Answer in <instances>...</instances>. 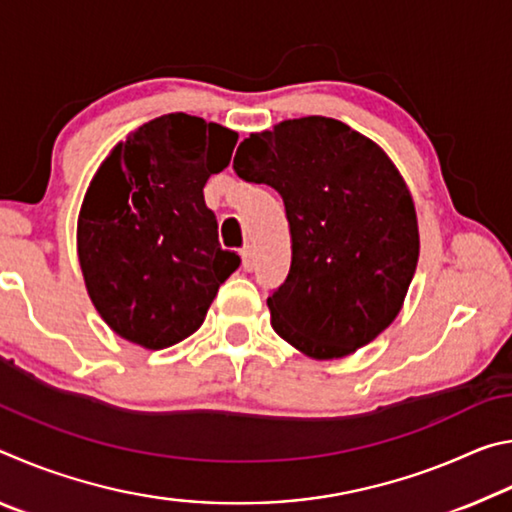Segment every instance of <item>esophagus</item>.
Wrapping results in <instances>:
<instances>
[{
	"instance_id": "1",
	"label": "esophagus",
	"mask_w": 512,
	"mask_h": 512,
	"mask_svg": "<svg viewBox=\"0 0 512 512\" xmlns=\"http://www.w3.org/2000/svg\"><path fill=\"white\" fill-rule=\"evenodd\" d=\"M241 259H244V271H253L255 268V248L246 246L241 250Z\"/></svg>"
}]
</instances>
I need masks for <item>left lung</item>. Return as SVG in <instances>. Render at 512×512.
Wrapping results in <instances>:
<instances>
[{
	"instance_id": "left-lung-1",
	"label": "left lung",
	"mask_w": 512,
	"mask_h": 512,
	"mask_svg": "<svg viewBox=\"0 0 512 512\" xmlns=\"http://www.w3.org/2000/svg\"><path fill=\"white\" fill-rule=\"evenodd\" d=\"M237 176L282 196L291 268L271 325L311 359L357 352L393 323L420 255L409 187L379 144L329 117L287 119L239 144Z\"/></svg>"
}]
</instances>
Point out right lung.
Returning a JSON list of instances; mask_svg holds the SVG:
<instances>
[{
	"label": "right lung",
	"instance_id": "obj_1",
	"mask_svg": "<svg viewBox=\"0 0 512 512\" xmlns=\"http://www.w3.org/2000/svg\"><path fill=\"white\" fill-rule=\"evenodd\" d=\"M237 133L169 112L110 151L85 192L76 248L85 289L121 339L162 350L203 325L237 253L219 246L203 187L230 164Z\"/></svg>",
	"mask_w": 512,
	"mask_h": 512
}]
</instances>
